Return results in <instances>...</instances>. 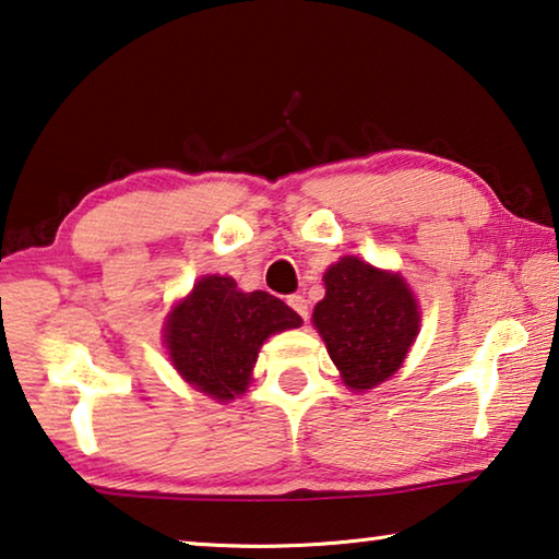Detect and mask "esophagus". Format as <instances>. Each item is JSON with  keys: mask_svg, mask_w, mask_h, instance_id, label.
I'll return each mask as SVG.
<instances>
[{"mask_svg": "<svg viewBox=\"0 0 559 559\" xmlns=\"http://www.w3.org/2000/svg\"><path fill=\"white\" fill-rule=\"evenodd\" d=\"M288 306L294 308V311L306 321V318H308V300L304 296H288Z\"/></svg>", "mask_w": 559, "mask_h": 559, "instance_id": "1", "label": "esophagus"}]
</instances>
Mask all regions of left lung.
I'll return each mask as SVG.
<instances>
[{
    "label": "left lung",
    "instance_id": "1",
    "mask_svg": "<svg viewBox=\"0 0 559 559\" xmlns=\"http://www.w3.org/2000/svg\"><path fill=\"white\" fill-rule=\"evenodd\" d=\"M325 298L313 325L350 391H370L391 378L418 338L420 308L401 273L343 255L323 273Z\"/></svg>",
    "mask_w": 559,
    "mask_h": 559
}]
</instances>
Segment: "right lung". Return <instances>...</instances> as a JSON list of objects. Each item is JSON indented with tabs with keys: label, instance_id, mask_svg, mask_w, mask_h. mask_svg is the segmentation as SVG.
<instances>
[{
	"label": "right lung",
	"instance_id": "1",
	"mask_svg": "<svg viewBox=\"0 0 559 559\" xmlns=\"http://www.w3.org/2000/svg\"><path fill=\"white\" fill-rule=\"evenodd\" d=\"M300 323L265 290L243 294L231 276H203L166 316L164 343L186 383L226 403L246 393L263 341Z\"/></svg>",
	"mask_w": 559,
	"mask_h": 559
}]
</instances>
